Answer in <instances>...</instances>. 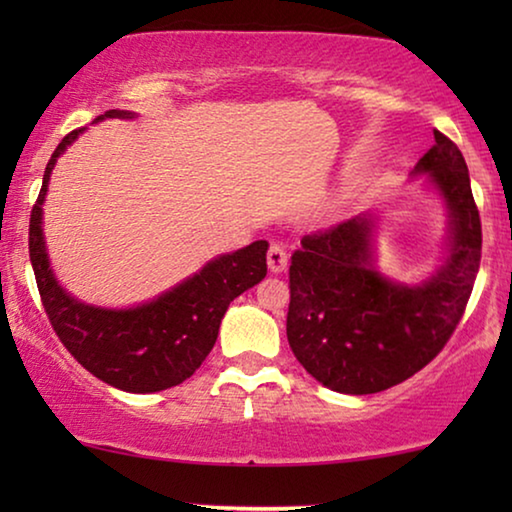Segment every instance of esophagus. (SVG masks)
<instances>
[{
  "mask_svg": "<svg viewBox=\"0 0 512 512\" xmlns=\"http://www.w3.org/2000/svg\"><path fill=\"white\" fill-rule=\"evenodd\" d=\"M286 265H289V254H286V249L282 247V244H270V249H268V268H270V272L279 275V272L286 270Z\"/></svg>",
  "mask_w": 512,
  "mask_h": 512,
  "instance_id": "obj_1",
  "label": "esophagus"
}]
</instances>
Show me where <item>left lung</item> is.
<instances>
[{
  "instance_id": "obj_1",
  "label": "left lung",
  "mask_w": 512,
  "mask_h": 512,
  "mask_svg": "<svg viewBox=\"0 0 512 512\" xmlns=\"http://www.w3.org/2000/svg\"><path fill=\"white\" fill-rule=\"evenodd\" d=\"M433 139L412 174H424L447 209L436 270L412 284L384 275L373 214L305 235L291 256L286 338L300 366L338 394H377L422 370L450 340L471 298L480 214L457 144L438 130Z\"/></svg>"
}]
</instances>
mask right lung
<instances>
[{"label": "right lung", "mask_w": 512, "mask_h": 512, "mask_svg": "<svg viewBox=\"0 0 512 512\" xmlns=\"http://www.w3.org/2000/svg\"><path fill=\"white\" fill-rule=\"evenodd\" d=\"M104 118H135V111L109 109ZM88 128L62 139L44 172L30 219V261L41 303L62 345L88 373L130 394L177 387L212 352L228 305L268 272V242L256 240L233 254H221L195 275L135 307H97L74 298L53 275L44 240V200L58 158Z\"/></svg>", "instance_id": "add662e5"}]
</instances>
